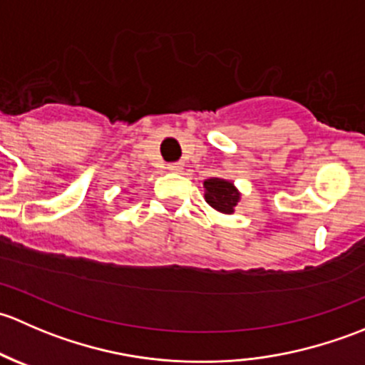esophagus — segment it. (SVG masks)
<instances>
[{"instance_id": "esophagus-1", "label": "esophagus", "mask_w": 365, "mask_h": 365, "mask_svg": "<svg viewBox=\"0 0 365 365\" xmlns=\"http://www.w3.org/2000/svg\"><path fill=\"white\" fill-rule=\"evenodd\" d=\"M183 169L182 162H173V164H168V171L171 173H180Z\"/></svg>"}]
</instances>
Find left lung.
Masks as SVG:
<instances>
[{
	"instance_id": "left-lung-1",
	"label": "left lung",
	"mask_w": 365,
	"mask_h": 365,
	"mask_svg": "<svg viewBox=\"0 0 365 365\" xmlns=\"http://www.w3.org/2000/svg\"><path fill=\"white\" fill-rule=\"evenodd\" d=\"M205 201L217 212L224 215L235 213V208L240 203L242 194L231 180L224 178H208L203 182Z\"/></svg>"
}]
</instances>
